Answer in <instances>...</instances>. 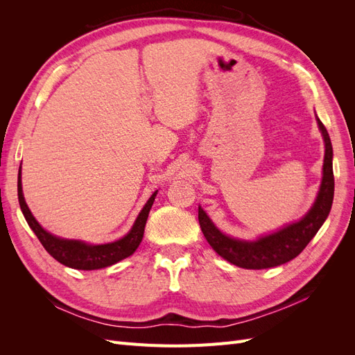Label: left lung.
Listing matches in <instances>:
<instances>
[{
    "instance_id": "8db88e82",
    "label": "left lung",
    "mask_w": 355,
    "mask_h": 355,
    "mask_svg": "<svg viewBox=\"0 0 355 355\" xmlns=\"http://www.w3.org/2000/svg\"><path fill=\"white\" fill-rule=\"evenodd\" d=\"M317 123L326 144L323 180H321L314 206L305 214V218L256 241H241L223 235L211 223L206 211L198 207V220L204 237L223 259L245 270H265V268L283 265L295 259L324 223L330 213L333 192H335V178H333L331 167L333 149L324 124L320 121V118H317Z\"/></svg>"
}]
</instances>
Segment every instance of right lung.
<instances>
[{"mask_svg":"<svg viewBox=\"0 0 355 355\" xmlns=\"http://www.w3.org/2000/svg\"><path fill=\"white\" fill-rule=\"evenodd\" d=\"M157 196V191L151 196L145 204L142 211L139 213V216L125 237L121 240L108 243V244H87L84 241L77 240H63L56 237V235H51L47 232L41 225L32 216L31 210L28 209L24 192H22V180H20V170L17 176V197L20 209H22L24 216L31 227V230L35 232L37 239L42 244V247L50 253V256L55 257V259L65 266L73 268V270H84V271H92V270H101V268L114 265L120 262L125 257L135 253V250L141 244L144 239V231L149 210H151L154 200Z\"/></svg>","mask_w":355,"mask_h":355,"instance_id":"right-lung-1","label":"right lung"}]
</instances>
